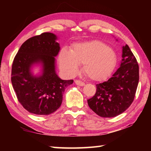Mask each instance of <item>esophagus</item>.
I'll return each instance as SVG.
<instances>
[{
  "instance_id": "34e87169",
  "label": "esophagus",
  "mask_w": 151,
  "mask_h": 151,
  "mask_svg": "<svg viewBox=\"0 0 151 151\" xmlns=\"http://www.w3.org/2000/svg\"><path fill=\"white\" fill-rule=\"evenodd\" d=\"M75 83L76 84V85H79V86H84V85H85L84 82L81 81H80V80H75Z\"/></svg>"
}]
</instances>
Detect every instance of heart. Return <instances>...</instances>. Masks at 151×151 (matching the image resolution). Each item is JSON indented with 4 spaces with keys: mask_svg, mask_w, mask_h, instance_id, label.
Returning a JSON list of instances; mask_svg holds the SVG:
<instances>
[{
    "mask_svg": "<svg viewBox=\"0 0 151 151\" xmlns=\"http://www.w3.org/2000/svg\"><path fill=\"white\" fill-rule=\"evenodd\" d=\"M61 70L69 75L78 73L83 65L85 75L91 80L101 81L108 77L116 63L114 50L100 40L78 43L70 50L63 48L58 55Z\"/></svg>",
    "mask_w": 151,
    "mask_h": 151,
    "instance_id": "1",
    "label": "heart"
}]
</instances>
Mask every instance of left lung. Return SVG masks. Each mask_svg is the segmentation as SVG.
I'll return each instance as SVG.
<instances>
[{
    "mask_svg": "<svg viewBox=\"0 0 151 151\" xmlns=\"http://www.w3.org/2000/svg\"><path fill=\"white\" fill-rule=\"evenodd\" d=\"M121 66L108 81L97 84L96 91L87 100L92 111L104 118L122 113L134 101L139 81V67L129 46L122 47Z\"/></svg>",
    "mask_w": 151,
    "mask_h": 151,
    "instance_id": "1",
    "label": "left lung"
}]
</instances>
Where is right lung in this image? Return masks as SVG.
<instances>
[{"mask_svg":"<svg viewBox=\"0 0 151 151\" xmlns=\"http://www.w3.org/2000/svg\"><path fill=\"white\" fill-rule=\"evenodd\" d=\"M52 33L44 32L27 40L19 48L12 65L11 82L18 101L30 113L48 115L55 112L63 102L65 88L73 80H62L55 73V61L60 50ZM40 62L43 73L33 76L29 68Z\"/></svg>","mask_w":151,"mask_h":151,"instance_id":"add662e5","label":"right lung"}]
</instances>
